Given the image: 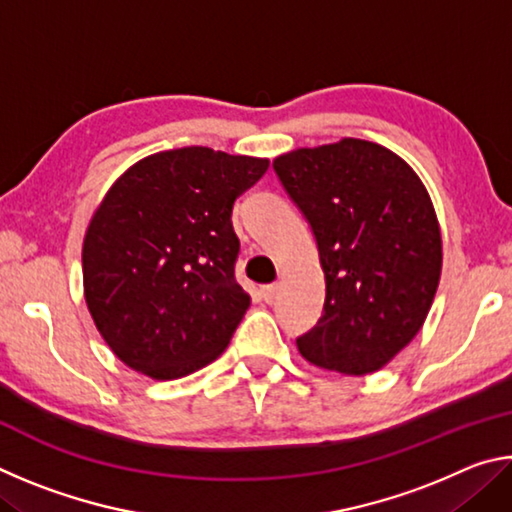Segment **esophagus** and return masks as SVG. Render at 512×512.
<instances>
[{
  "instance_id": "34e87169",
  "label": "esophagus",
  "mask_w": 512,
  "mask_h": 512,
  "mask_svg": "<svg viewBox=\"0 0 512 512\" xmlns=\"http://www.w3.org/2000/svg\"><path fill=\"white\" fill-rule=\"evenodd\" d=\"M277 284H266V287H262V298H264V302H268V305H271V302H275V298H277Z\"/></svg>"
}]
</instances>
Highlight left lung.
<instances>
[{
  "instance_id": "obj_1",
  "label": "left lung",
  "mask_w": 512,
  "mask_h": 512,
  "mask_svg": "<svg viewBox=\"0 0 512 512\" xmlns=\"http://www.w3.org/2000/svg\"><path fill=\"white\" fill-rule=\"evenodd\" d=\"M273 169L314 230L325 273L323 316L298 352L343 375L384 368L420 332L443 271L427 187L400 155L354 137L284 153Z\"/></svg>"
}]
</instances>
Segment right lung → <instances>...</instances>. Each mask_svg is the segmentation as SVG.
Masks as SVG:
<instances>
[{
	"label": "right lung",
	"mask_w": 512,
	"mask_h": 512,
	"mask_svg": "<svg viewBox=\"0 0 512 512\" xmlns=\"http://www.w3.org/2000/svg\"><path fill=\"white\" fill-rule=\"evenodd\" d=\"M266 158L207 146L153 153L112 183L83 239V291L103 341L151 379H178L228 348L250 307L235 280L232 205Z\"/></svg>",
	"instance_id": "right-lung-1"
}]
</instances>
